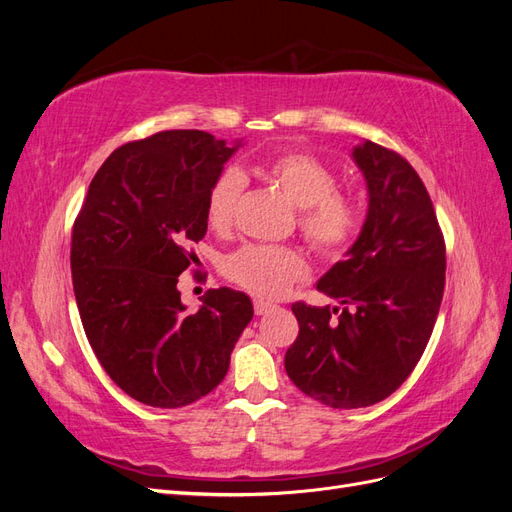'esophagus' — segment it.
Masks as SVG:
<instances>
[{"label":"esophagus","mask_w":512,"mask_h":512,"mask_svg":"<svg viewBox=\"0 0 512 512\" xmlns=\"http://www.w3.org/2000/svg\"><path fill=\"white\" fill-rule=\"evenodd\" d=\"M273 309H275V305L269 303V301H262V299H256V301H254V312H256V316H265V314L273 312Z\"/></svg>","instance_id":"esophagus-1"}]
</instances>
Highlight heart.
Segmentation results:
<instances>
[{"label":"heart","instance_id":"heart-1","mask_svg":"<svg viewBox=\"0 0 512 512\" xmlns=\"http://www.w3.org/2000/svg\"><path fill=\"white\" fill-rule=\"evenodd\" d=\"M254 173L275 185L299 209V230L320 254H339L359 230V211L337 192V177L322 160L303 151H284L254 164ZM243 188L237 170H226L207 196V224L228 230ZM307 262L297 250L273 245H243L224 260L228 280L258 297H280L294 282L307 277Z\"/></svg>","mask_w":512,"mask_h":512}]
</instances>
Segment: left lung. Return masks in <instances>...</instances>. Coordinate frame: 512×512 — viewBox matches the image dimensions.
I'll return each mask as SVG.
<instances>
[{
  "mask_svg": "<svg viewBox=\"0 0 512 512\" xmlns=\"http://www.w3.org/2000/svg\"><path fill=\"white\" fill-rule=\"evenodd\" d=\"M352 160L367 185L365 222L346 258L316 284L344 309L294 303L299 337L284 359L299 391L337 410L374 406L406 382L436 324L446 271L436 211L416 170L371 141L354 145Z\"/></svg>",
  "mask_w": 512,
  "mask_h": 512,
  "instance_id": "left-lung-1",
  "label": "left lung"
}]
</instances>
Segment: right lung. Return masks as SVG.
Instances as JSON below:
<instances>
[{
    "instance_id": "1",
    "label": "right lung",
    "mask_w": 512,
    "mask_h": 512,
    "mask_svg": "<svg viewBox=\"0 0 512 512\" xmlns=\"http://www.w3.org/2000/svg\"><path fill=\"white\" fill-rule=\"evenodd\" d=\"M200 130L158 132L115 149L72 228V286L89 346L111 380L153 408L209 395L254 316L245 292L207 290L188 312L177 290L190 243L207 232V196L235 156Z\"/></svg>"
}]
</instances>
